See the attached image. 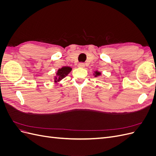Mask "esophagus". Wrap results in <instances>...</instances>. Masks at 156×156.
<instances>
[{"label":"esophagus","instance_id":"obj_1","mask_svg":"<svg viewBox=\"0 0 156 156\" xmlns=\"http://www.w3.org/2000/svg\"><path fill=\"white\" fill-rule=\"evenodd\" d=\"M84 66H85V65H84V63H79V64H78V66L79 67V68H84Z\"/></svg>","mask_w":156,"mask_h":156}]
</instances>
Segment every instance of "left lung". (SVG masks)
I'll return each mask as SVG.
<instances>
[{
	"instance_id": "left-lung-1",
	"label": "left lung",
	"mask_w": 156,
	"mask_h": 156,
	"mask_svg": "<svg viewBox=\"0 0 156 156\" xmlns=\"http://www.w3.org/2000/svg\"><path fill=\"white\" fill-rule=\"evenodd\" d=\"M101 75V73L100 72H99V71L98 70H95L94 71V73H93V75L95 77H98L99 76H100V75Z\"/></svg>"
}]
</instances>
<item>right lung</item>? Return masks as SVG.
<instances>
[{
	"instance_id": "right-lung-1",
	"label": "right lung",
	"mask_w": 156,
	"mask_h": 156,
	"mask_svg": "<svg viewBox=\"0 0 156 156\" xmlns=\"http://www.w3.org/2000/svg\"><path fill=\"white\" fill-rule=\"evenodd\" d=\"M72 68L69 66H63L59 68L57 72H55V75L54 76V83L55 84L58 83L60 81L67 76V75L72 72Z\"/></svg>"
}]
</instances>
